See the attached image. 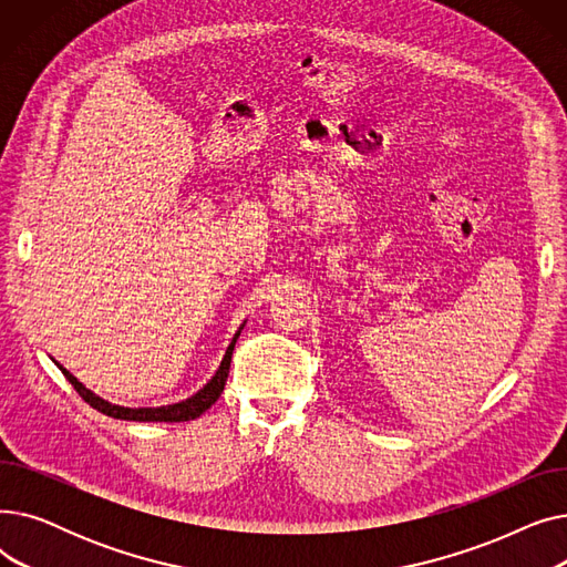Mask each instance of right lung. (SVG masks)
<instances>
[{
    "instance_id": "obj_1",
    "label": "right lung",
    "mask_w": 567,
    "mask_h": 567,
    "mask_svg": "<svg viewBox=\"0 0 567 567\" xmlns=\"http://www.w3.org/2000/svg\"><path fill=\"white\" fill-rule=\"evenodd\" d=\"M244 326H246V321H244L241 326H238V331L234 333V338H231V342H229V347H227V351H225V355H223L220 368L216 370V374H214L212 379H208V381L202 385V389H199L195 395H190L188 400L174 402V404H165V406H137V409H131V406L112 404V402L99 398L96 393H92L89 389H84V385H82L64 365H59L54 359H52V361L56 363L59 370H62V374L69 379V383L78 391V395H80L89 406H94L96 411L110 415V419L135 421V423H184V421H195V419H199V415H202L208 406L216 404V400L220 398V393H223V389H225L227 374H229L231 351H234V344H236L238 336H241V331H244Z\"/></svg>"
}]
</instances>
